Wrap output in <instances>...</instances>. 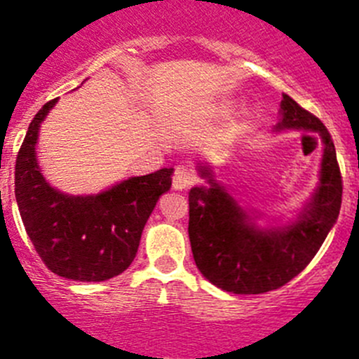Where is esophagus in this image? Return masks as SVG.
Segmentation results:
<instances>
[{
    "mask_svg": "<svg viewBox=\"0 0 359 359\" xmlns=\"http://www.w3.org/2000/svg\"><path fill=\"white\" fill-rule=\"evenodd\" d=\"M196 175L195 172L187 166H177L175 173H173V189L175 191H182L187 189L191 184L195 182Z\"/></svg>",
    "mask_w": 359,
    "mask_h": 359,
    "instance_id": "obj_1",
    "label": "esophagus"
}]
</instances>
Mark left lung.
Masks as SVG:
<instances>
[{"mask_svg": "<svg viewBox=\"0 0 359 359\" xmlns=\"http://www.w3.org/2000/svg\"><path fill=\"white\" fill-rule=\"evenodd\" d=\"M274 130L317 133L323 142L317 187L303 209L285 223H257L260 214L241 205L229 187L216 180L209 163L196 166L207 186L189 191L187 232L193 259L200 273L226 292L264 294L285 285L316 257L340 212V168L324 123L283 95Z\"/></svg>", "mask_w": 359, "mask_h": 359, "instance_id": "left-lung-1", "label": "left lung"}]
</instances>
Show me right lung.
Instances as JSON below:
<instances>
[{
    "label": "right lung",
    "instance_id": "add662e5",
    "mask_svg": "<svg viewBox=\"0 0 359 359\" xmlns=\"http://www.w3.org/2000/svg\"><path fill=\"white\" fill-rule=\"evenodd\" d=\"M58 99L32 120L15 161V200L43 264L74 281H104L127 269L157 200L172 187L173 168L129 177L95 195H69L43 177L39 130Z\"/></svg>",
    "mask_w": 359,
    "mask_h": 359
}]
</instances>
